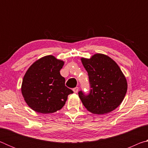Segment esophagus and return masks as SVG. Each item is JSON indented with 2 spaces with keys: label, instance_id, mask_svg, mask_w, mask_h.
Here are the masks:
<instances>
[{
  "label": "esophagus",
  "instance_id": "34e87169",
  "mask_svg": "<svg viewBox=\"0 0 148 148\" xmlns=\"http://www.w3.org/2000/svg\"><path fill=\"white\" fill-rule=\"evenodd\" d=\"M78 89H79L78 87H75V88L73 89V91L75 92V93H77V91H78Z\"/></svg>",
  "mask_w": 148,
  "mask_h": 148
}]
</instances>
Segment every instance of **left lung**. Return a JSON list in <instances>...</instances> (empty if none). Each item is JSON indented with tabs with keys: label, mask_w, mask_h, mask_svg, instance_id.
Here are the masks:
<instances>
[{
	"label": "left lung",
	"mask_w": 148,
	"mask_h": 148,
	"mask_svg": "<svg viewBox=\"0 0 148 148\" xmlns=\"http://www.w3.org/2000/svg\"><path fill=\"white\" fill-rule=\"evenodd\" d=\"M88 73L91 90L88 95L78 92L86 108L94 114L102 115L118 107L126 95L127 82L124 74L113 59L97 53L90 59L82 58Z\"/></svg>",
	"instance_id": "left-lung-1"
}]
</instances>
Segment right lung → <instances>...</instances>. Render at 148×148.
<instances>
[{
  "label": "right lung",
  "instance_id": "right-lung-1",
  "mask_svg": "<svg viewBox=\"0 0 148 148\" xmlns=\"http://www.w3.org/2000/svg\"><path fill=\"white\" fill-rule=\"evenodd\" d=\"M64 61L47 56L35 61L27 70L21 85V92L27 105L34 111L50 114L61 110L68 95L73 92L65 86L60 74Z\"/></svg>",
  "mask_w": 148,
  "mask_h": 148
}]
</instances>
